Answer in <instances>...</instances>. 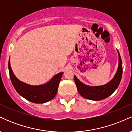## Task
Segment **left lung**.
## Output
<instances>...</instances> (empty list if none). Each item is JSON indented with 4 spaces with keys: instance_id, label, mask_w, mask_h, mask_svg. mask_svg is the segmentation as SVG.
Here are the masks:
<instances>
[{
    "instance_id": "left-lung-1",
    "label": "left lung",
    "mask_w": 132,
    "mask_h": 132,
    "mask_svg": "<svg viewBox=\"0 0 132 132\" xmlns=\"http://www.w3.org/2000/svg\"><path fill=\"white\" fill-rule=\"evenodd\" d=\"M119 54V66L113 78L107 84L102 86H91L82 82L75 76V81L79 93L83 97L92 101H100L110 96L117 89L122 76V62L120 55Z\"/></svg>"
}]
</instances>
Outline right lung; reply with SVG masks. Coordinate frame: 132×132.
Wrapping results in <instances>:
<instances>
[{"instance_id": "add662e5", "label": "right lung", "mask_w": 132, "mask_h": 132, "mask_svg": "<svg viewBox=\"0 0 132 132\" xmlns=\"http://www.w3.org/2000/svg\"><path fill=\"white\" fill-rule=\"evenodd\" d=\"M9 71L12 85L21 96L36 104H42L52 100L56 95L63 72L55 75L49 81L41 85L33 86L20 81L13 74L9 60Z\"/></svg>"}]
</instances>
